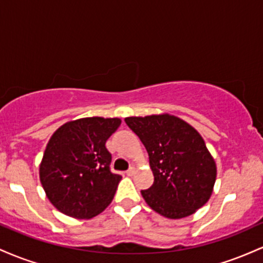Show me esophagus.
Instances as JSON below:
<instances>
[{
  "instance_id": "1",
  "label": "esophagus",
  "mask_w": 263,
  "mask_h": 263,
  "mask_svg": "<svg viewBox=\"0 0 263 263\" xmlns=\"http://www.w3.org/2000/svg\"><path fill=\"white\" fill-rule=\"evenodd\" d=\"M126 174H127L128 177H132L135 174V168L134 167H129L128 171H126Z\"/></svg>"
}]
</instances>
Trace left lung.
I'll return each instance as SVG.
<instances>
[{
  "instance_id": "1",
  "label": "left lung",
  "mask_w": 263,
  "mask_h": 263,
  "mask_svg": "<svg viewBox=\"0 0 263 263\" xmlns=\"http://www.w3.org/2000/svg\"><path fill=\"white\" fill-rule=\"evenodd\" d=\"M149 156L155 182L141 194L151 209L168 219L194 214L210 199L216 164L199 132L170 114L126 117Z\"/></svg>"
}]
</instances>
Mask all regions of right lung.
Segmentation results:
<instances>
[{"label": "right lung", "mask_w": 263, "mask_h": 263, "mask_svg": "<svg viewBox=\"0 0 263 263\" xmlns=\"http://www.w3.org/2000/svg\"><path fill=\"white\" fill-rule=\"evenodd\" d=\"M121 120L85 117L66 122L54 132L39 165L47 198L60 213L90 219L112 201L121 176L110 171L107 138Z\"/></svg>", "instance_id": "1"}]
</instances>
